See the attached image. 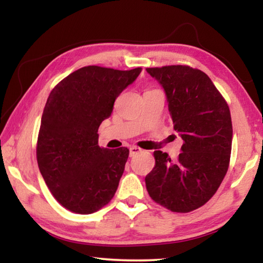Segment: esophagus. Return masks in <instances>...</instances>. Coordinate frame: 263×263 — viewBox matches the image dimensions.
<instances>
[{
	"instance_id": "34e87169",
	"label": "esophagus",
	"mask_w": 263,
	"mask_h": 263,
	"mask_svg": "<svg viewBox=\"0 0 263 263\" xmlns=\"http://www.w3.org/2000/svg\"><path fill=\"white\" fill-rule=\"evenodd\" d=\"M141 148L137 147V146H132V147H130V157H133V155H136L138 153L141 152Z\"/></svg>"
}]
</instances>
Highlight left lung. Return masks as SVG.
Segmentation results:
<instances>
[{
  "instance_id": "left-lung-1",
  "label": "left lung",
  "mask_w": 263,
  "mask_h": 263,
  "mask_svg": "<svg viewBox=\"0 0 263 263\" xmlns=\"http://www.w3.org/2000/svg\"><path fill=\"white\" fill-rule=\"evenodd\" d=\"M146 70L166 92L174 130L183 140L175 160L155 151L146 188L168 210L193 211L215 195L228 172L233 136L229 105L202 70L181 65Z\"/></svg>"
}]
</instances>
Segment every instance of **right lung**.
I'll list each match as a JSON object with an SVG mask.
<instances>
[{
  "mask_svg": "<svg viewBox=\"0 0 263 263\" xmlns=\"http://www.w3.org/2000/svg\"><path fill=\"white\" fill-rule=\"evenodd\" d=\"M141 68L87 66L53 88L44 108L37 161L54 198L67 210L89 215L106 205L118 188L128 149L99 146V127L119 94Z\"/></svg>",
  "mask_w": 263,
  "mask_h": 263,
  "instance_id": "obj_1",
  "label": "right lung"
}]
</instances>
